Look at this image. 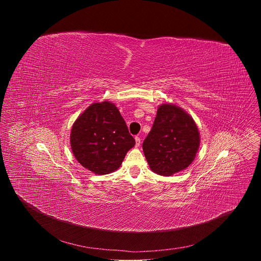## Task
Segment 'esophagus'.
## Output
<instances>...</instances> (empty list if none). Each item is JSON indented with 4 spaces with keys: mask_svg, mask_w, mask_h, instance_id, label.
Returning <instances> with one entry per match:
<instances>
[{
    "mask_svg": "<svg viewBox=\"0 0 261 261\" xmlns=\"http://www.w3.org/2000/svg\"><path fill=\"white\" fill-rule=\"evenodd\" d=\"M140 145V137L139 136H135V146H139Z\"/></svg>",
    "mask_w": 261,
    "mask_h": 261,
    "instance_id": "esophagus-1",
    "label": "esophagus"
}]
</instances>
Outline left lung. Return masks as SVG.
Segmentation results:
<instances>
[{
  "label": "left lung",
  "mask_w": 261,
  "mask_h": 261,
  "mask_svg": "<svg viewBox=\"0 0 261 261\" xmlns=\"http://www.w3.org/2000/svg\"><path fill=\"white\" fill-rule=\"evenodd\" d=\"M200 135L190 115L174 104L158 107L152 130L142 143L150 168L164 176L187 168L195 159Z\"/></svg>",
  "instance_id": "obj_1"
}]
</instances>
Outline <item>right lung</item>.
<instances>
[{"label": "right lung", "mask_w": 261, "mask_h": 261, "mask_svg": "<svg viewBox=\"0 0 261 261\" xmlns=\"http://www.w3.org/2000/svg\"><path fill=\"white\" fill-rule=\"evenodd\" d=\"M70 143L74 157L85 168L107 174L121 166L135 139L118 107L103 101L90 105L74 122Z\"/></svg>", "instance_id": "right-lung-1"}]
</instances>
